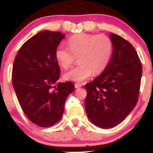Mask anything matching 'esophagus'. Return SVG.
<instances>
[{"mask_svg": "<svg viewBox=\"0 0 153 153\" xmlns=\"http://www.w3.org/2000/svg\"><path fill=\"white\" fill-rule=\"evenodd\" d=\"M74 86H75V88H79V87H81V86H83V85H82V83H76L75 84H74Z\"/></svg>", "mask_w": 153, "mask_h": 153, "instance_id": "34e87169", "label": "esophagus"}]
</instances>
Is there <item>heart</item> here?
Returning <instances> with one entry per match:
<instances>
[{
	"label": "heart",
	"mask_w": 153,
	"mask_h": 153,
	"mask_svg": "<svg viewBox=\"0 0 153 153\" xmlns=\"http://www.w3.org/2000/svg\"><path fill=\"white\" fill-rule=\"evenodd\" d=\"M67 48L59 47L55 58L63 69L70 68L77 57L79 65L64 74L66 80L82 82L93 74H100L107 68L113 55L111 39L104 34L79 33L70 36Z\"/></svg>",
	"instance_id": "heart-1"
}]
</instances>
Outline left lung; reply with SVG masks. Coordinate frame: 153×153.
Wrapping results in <instances>:
<instances>
[{
  "mask_svg": "<svg viewBox=\"0 0 153 153\" xmlns=\"http://www.w3.org/2000/svg\"><path fill=\"white\" fill-rule=\"evenodd\" d=\"M113 51L107 68L85 85V109L89 120L102 129L116 126L137 103L142 64L133 46L122 36L110 33Z\"/></svg>",
  "mask_w": 153,
  "mask_h": 153,
  "instance_id": "1",
  "label": "left lung"
}]
</instances>
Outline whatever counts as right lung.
<instances>
[{"instance_id": "right-lung-1", "label": "right lung", "mask_w": 153, "mask_h": 153, "mask_svg": "<svg viewBox=\"0 0 153 153\" xmlns=\"http://www.w3.org/2000/svg\"><path fill=\"white\" fill-rule=\"evenodd\" d=\"M64 37L60 32L40 31L23 44L13 62L12 83L19 103L30 121L40 127L61 119L66 99L75 87L70 81L56 83L60 69L55 51Z\"/></svg>"}]
</instances>
